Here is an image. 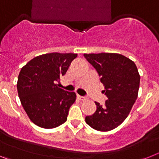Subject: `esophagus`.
Returning a JSON list of instances; mask_svg holds the SVG:
<instances>
[{
    "mask_svg": "<svg viewBox=\"0 0 159 159\" xmlns=\"http://www.w3.org/2000/svg\"><path fill=\"white\" fill-rule=\"evenodd\" d=\"M76 96H77V99H80V100L84 101L87 99V97H85V96H81V95H77Z\"/></svg>",
    "mask_w": 159,
    "mask_h": 159,
    "instance_id": "obj_1",
    "label": "esophagus"
}]
</instances>
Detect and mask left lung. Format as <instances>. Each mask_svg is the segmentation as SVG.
<instances>
[{"mask_svg": "<svg viewBox=\"0 0 159 159\" xmlns=\"http://www.w3.org/2000/svg\"><path fill=\"white\" fill-rule=\"evenodd\" d=\"M100 76L107 99L103 105L95 102L96 111L85 121L93 129L109 131L127 119L137 99L140 75L132 60L118 53L84 54Z\"/></svg>", "mask_w": 159, "mask_h": 159, "instance_id": "8db88e82", "label": "left lung"}]
</instances>
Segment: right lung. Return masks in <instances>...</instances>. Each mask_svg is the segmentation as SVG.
Segmentation results:
<instances>
[{"label": "right lung", "mask_w": 159, "mask_h": 159, "mask_svg": "<svg viewBox=\"0 0 159 159\" xmlns=\"http://www.w3.org/2000/svg\"><path fill=\"white\" fill-rule=\"evenodd\" d=\"M76 57L74 53L40 55L20 71L16 84L20 100L31 121L38 127L52 129L67 121L76 95L60 88L57 83Z\"/></svg>", "instance_id": "right-lung-1"}]
</instances>
